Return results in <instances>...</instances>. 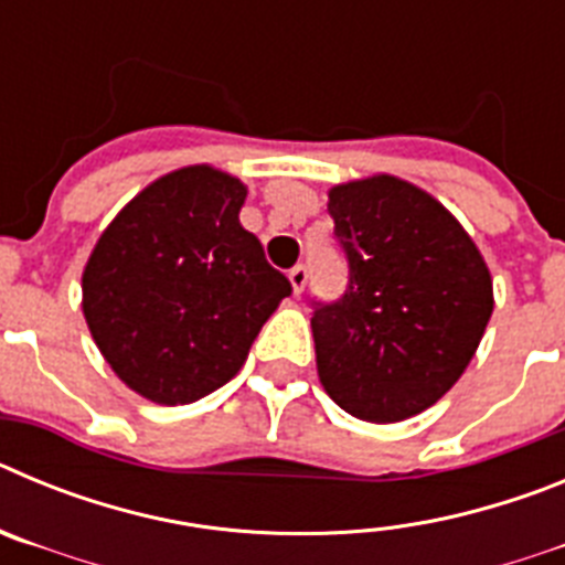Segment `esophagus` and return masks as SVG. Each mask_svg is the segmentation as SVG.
Listing matches in <instances>:
<instances>
[{
	"label": "esophagus",
	"mask_w": 565,
	"mask_h": 565,
	"mask_svg": "<svg viewBox=\"0 0 565 565\" xmlns=\"http://www.w3.org/2000/svg\"><path fill=\"white\" fill-rule=\"evenodd\" d=\"M288 279H291V288L294 294H302L306 291V282H308V268L306 266H294L291 271H288Z\"/></svg>",
	"instance_id": "esophagus-1"
}]
</instances>
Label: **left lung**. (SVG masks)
<instances>
[{
    "instance_id": "1",
    "label": "left lung",
    "mask_w": 565,
    "mask_h": 565,
    "mask_svg": "<svg viewBox=\"0 0 565 565\" xmlns=\"http://www.w3.org/2000/svg\"><path fill=\"white\" fill-rule=\"evenodd\" d=\"M348 291L311 317L319 382L344 413L393 424L467 371L492 317V277L461 223L393 174L328 192Z\"/></svg>"
}]
</instances>
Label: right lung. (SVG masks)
<instances>
[{"mask_svg":"<svg viewBox=\"0 0 565 565\" xmlns=\"http://www.w3.org/2000/svg\"><path fill=\"white\" fill-rule=\"evenodd\" d=\"M246 183L209 163L174 169L115 214L82 274V311L129 391L192 404L237 376L291 294L239 226Z\"/></svg>","mask_w":565,"mask_h":565,"instance_id":"right-lung-1","label":"right lung"}]
</instances>
